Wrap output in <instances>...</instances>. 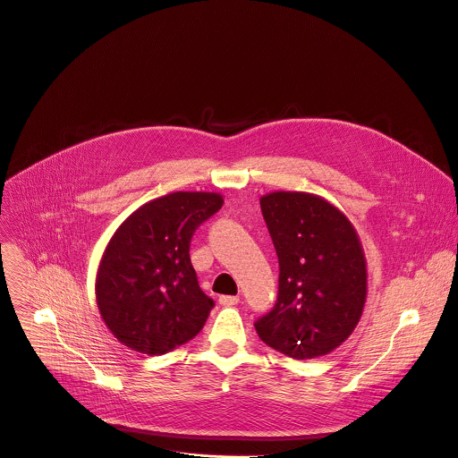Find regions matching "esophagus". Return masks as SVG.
I'll return each instance as SVG.
<instances>
[{
	"label": "esophagus",
	"instance_id": "esophagus-1",
	"mask_svg": "<svg viewBox=\"0 0 458 458\" xmlns=\"http://www.w3.org/2000/svg\"><path fill=\"white\" fill-rule=\"evenodd\" d=\"M239 302L237 295H221L219 297V304L221 306H235Z\"/></svg>",
	"mask_w": 458,
	"mask_h": 458
}]
</instances>
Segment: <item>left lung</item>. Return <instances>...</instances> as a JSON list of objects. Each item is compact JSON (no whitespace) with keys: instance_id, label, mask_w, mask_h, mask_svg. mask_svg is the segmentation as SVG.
Returning a JSON list of instances; mask_svg holds the SVG:
<instances>
[{"instance_id":"1","label":"left lung","mask_w":458,"mask_h":458,"mask_svg":"<svg viewBox=\"0 0 458 458\" xmlns=\"http://www.w3.org/2000/svg\"><path fill=\"white\" fill-rule=\"evenodd\" d=\"M279 259L276 306L255 320L265 344L315 359L341 346L366 302V259L350 221L328 201L301 191L260 198Z\"/></svg>"}]
</instances>
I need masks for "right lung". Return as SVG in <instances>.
Masks as SVG:
<instances>
[{"label":"right lung","mask_w":458,"mask_h":458,"mask_svg":"<svg viewBox=\"0 0 458 458\" xmlns=\"http://www.w3.org/2000/svg\"><path fill=\"white\" fill-rule=\"evenodd\" d=\"M223 207L208 191H175L143 205L110 239L96 299L119 343L163 355L201 332L214 301L190 260L191 237Z\"/></svg>","instance_id":"add662e5"}]
</instances>
